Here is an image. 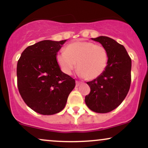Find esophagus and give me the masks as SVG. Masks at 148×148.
<instances>
[{"instance_id":"34e87169","label":"esophagus","mask_w":148,"mask_h":148,"mask_svg":"<svg viewBox=\"0 0 148 148\" xmlns=\"http://www.w3.org/2000/svg\"><path fill=\"white\" fill-rule=\"evenodd\" d=\"M81 84H82V83H81V82H79V81H76V87H78V86H79Z\"/></svg>"}]
</instances>
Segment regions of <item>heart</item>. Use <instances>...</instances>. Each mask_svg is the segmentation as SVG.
I'll use <instances>...</instances> for the list:
<instances>
[{
  "label": "heart",
  "mask_w": 148,
  "mask_h": 148,
  "mask_svg": "<svg viewBox=\"0 0 148 148\" xmlns=\"http://www.w3.org/2000/svg\"><path fill=\"white\" fill-rule=\"evenodd\" d=\"M56 59L64 74L70 75L77 62V75L92 80L101 76L105 71L108 56L102 45L91 42L77 41L67 45L65 51L58 53Z\"/></svg>",
  "instance_id": "1"
}]
</instances>
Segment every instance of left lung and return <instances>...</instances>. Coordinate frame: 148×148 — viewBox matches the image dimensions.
Listing matches in <instances>:
<instances>
[{"label":"left lung","mask_w":148,"mask_h":148,"mask_svg":"<svg viewBox=\"0 0 148 148\" xmlns=\"http://www.w3.org/2000/svg\"><path fill=\"white\" fill-rule=\"evenodd\" d=\"M107 50V67L99 77L87 82L90 92L85 97V102L91 111L106 113L120 104L130 90L132 60L124 46L106 36L92 38Z\"/></svg>","instance_id":"left-lung-1"}]
</instances>
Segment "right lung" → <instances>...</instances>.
I'll list each match as a JSON object with an SVG mask.
<instances>
[{
	"label": "right lung",
	"mask_w": 148,
	"mask_h": 148,
	"mask_svg": "<svg viewBox=\"0 0 148 148\" xmlns=\"http://www.w3.org/2000/svg\"><path fill=\"white\" fill-rule=\"evenodd\" d=\"M66 41L37 42L27 47L18 60V91L27 106L40 114L62 111L75 87V80L60 70L56 59Z\"/></svg>",
	"instance_id": "obj_1"
}]
</instances>
